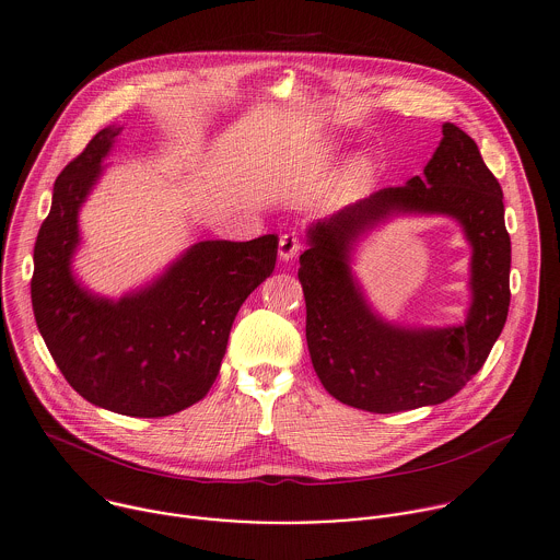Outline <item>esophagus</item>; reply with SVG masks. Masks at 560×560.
Wrapping results in <instances>:
<instances>
[{
	"instance_id": "esophagus-1",
	"label": "esophagus",
	"mask_w": 560,
	"mask_h": 560,
	"mask_svg": "<svg viewBox=\"0 0 560 560\" xmlns=\"http://www.w3.org/2000/svg\"><path fill=\"white\" fill-rule=\"evenodd\" d=\"M299 250H301V240H299V235H294V233L281 235V240H279V257H281L283 261L294 259V257L299 255Z\"/></svg>"
}]
</instances>
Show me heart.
Instances as JSON below:
<instances>
[{
  "label": "heart",
  "instance_id": "heart-1",
  "mask_svg": "<svg viewBox=\"0 0 560 560\" xmlns=\"http://www.w3.org/2000/svg\"><path fill=\"white\" fill-rule=\"evenodd\" d=\"M371 177V166H369V162H355L353 166H351V171H349V182L351 184H362V182H366Z\"/></svg>",
  "mask_w": 560,
  "mask_h": 560
}]
</instances>
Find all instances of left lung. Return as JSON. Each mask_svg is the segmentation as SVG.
I'll list each match as a JSON object with an SVG mask.
<instances>
[{"label": "left lung", "instance_id": "left-lung-1", "mask_svg": "<svg viewBox=\"0 0 560 560\" xmlns=\"http://www.w3.org/2000/svg\"><path fill=\"white\" fill-rule=\"evenodd\" d=\"M424 175L387 186L310 229L299 281L305 338L329 396L353 409L398 413L440 405L483 366L510 305V235L503 194L477 142L453 122ZM394 210L455 217L474 246L469 320L446 330H400L376 319L354 288L346 259L352 240Z\"/></svg>", "mask_w": 560, "mask_h": 560}]
</instances>
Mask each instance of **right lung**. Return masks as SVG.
<instances>
[{
    "mask_svg": "<svg viewBox=\"0 0 560 560\" xmlns=\"http://www.w3.org/2000/svg\"><path fill=\"white\" fill-rule=\"evenodd\" d=\"M118 131L101 129L59 173L31 296L46 347L79 396L120 416L164 418L209 394L242 303L275 270L279 237L200 242L138 294L116 303L88 294L70 272L77 213Z\"/></svg>",
    "mask_w": 560,
    "mask_h": 560,
    "instance_id": "1",
    "label": "right lung"
}]
</instances>
